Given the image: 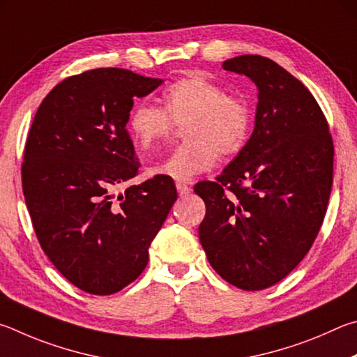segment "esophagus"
Here are the masks:
<instances>
[{
  "mask_svg": "<svg viewBox=\"0 0 357 357\" xmlns=\"http://www.w3.org/2000/svg\"><path fill=\"white\" fill-rule=\"evenodd\" d=\"M175 186H177V191H178V195L180 196H188L190 195V191H191V188L188 185H186L185 182H177L175 183Z\"/></svg>",
  "mask_w": 357,
  "mask_h": 357,
  "instance_id": "1",
  "label": "esophagus"
}]
</instances>
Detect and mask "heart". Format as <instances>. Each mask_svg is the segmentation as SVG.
Wrapping results in <instances>:
<instances>
[{"instance_id": "1", "label": "heart", "mask_w": 357, "mask_h": 357, "mask_svg": "<svg viewBox=\"0 0 357 357\" xmlns=\"http://www.w3.org/2000/svg\"><path fill=\"white\" fill-rule=\"evenodd\" d=\"M165 108L139 102L130 112L128 127L139 147L165 141L175 123L185 125L188 141L175 147L166 160L150 166V172L175 180H191L210 171L220 158L236 155L251 136L252 112L241 97L229 96L215 81L190 75L167 87Z\"/></svg>"}]
</instances>
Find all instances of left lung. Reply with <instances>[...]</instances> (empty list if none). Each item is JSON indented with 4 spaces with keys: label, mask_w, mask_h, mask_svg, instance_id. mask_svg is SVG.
Masks as SVG:
<instances>
[{
    "label": "left lung",
    "mask_w": 357,
    "mask_h": 357,
    "mask_svg": "<svg viewBox=\"0 0 357 357\" xmlns=\"http://www.w3.org/2000/svg\"><path fill=\"white\" fill-rule=\"evenodd\" d=\"M259 87L245 149L195 192L205 202L199 240L229 284L257 291L278 284L309 252L333 188L334 144L320 105L276 62L243 54L222 62Z\"/></svg>",
    "instance_id": "1"
}]
</instances>
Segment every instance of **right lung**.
Returning <instances> with one entry per match:
<instances>
[{
  "mask_svg": "<svg viewBox=\"0 0 357 357\" xmlns=\"http://www.w3.org/2000/svg\"><path fill=\"white\" fill-rule=\"evenodd\" d=\"M161 83L116 67L73 75L43 98L28 133L22 185L36 236L62 276L91 295L139 276L177 201L161 174L114 196L141 166L127 131L133 98Z\"/></svg>",
  "mask_w": 357,
  "mask_h": 357,
  "instance_id": "right-lung-1",
  "label": "right lung"
}]
</instances>
